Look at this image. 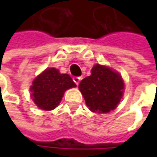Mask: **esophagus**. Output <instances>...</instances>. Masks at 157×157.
<instances>
[{
    "mask_svg": "<svg viewBox=\"0 0 157 157\" xmlns=\"http://www.w3.org/2000/svg\"><path fill=\"white\" fill-rule=\"evenodd\" d=\"M73 80H74V82H75V84H76V85H78L79 82H80V80H81V77H78V76H75V77L73 78Z\"/></svg>",
    "mask_w": 157,
    "mask_h": 157,
    "instance_id": "34e87169",
    "label": "esophagus"
}]
</instances>
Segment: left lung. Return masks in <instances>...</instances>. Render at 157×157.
I'll return each instance as SVG.
<instances>
[{"label": "left lung", "instance_id": "8db88e82", "mask_svg": "<svg viewBox=\"0 0 157 157\" xmlns=\"http://www.w3.org/2000/svg\"><path fill=\"white\" fill-rule=\"evenodd\" d=\"M124 83L119 73L107 66L95 64L91 75L79 84L86 105L92 112L106 113L117 107L123 97Z\"/></svg>", "mask_w": 157, "mask_h": 157}]
</instances>
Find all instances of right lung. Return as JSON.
Wrapping results in <instances>:
<instances>
[{
    "label": "right lung",
    "mask_w": 157,
    "mask_h": 157,
    "mask_svg": "<svg viewBox=\"0 0 157 157\" xmlns=\"http://www.w3.org/2000/svg\"><path fill=\"white\" fill-rule=\"evenodd\" d=\"M75 86L69 75L48 68L33 80L30 87L31 97L40 109L51 111L59 105L66 90Z\"/></svg>",
    "instance_id": "add662e5"
}]
</instances>
